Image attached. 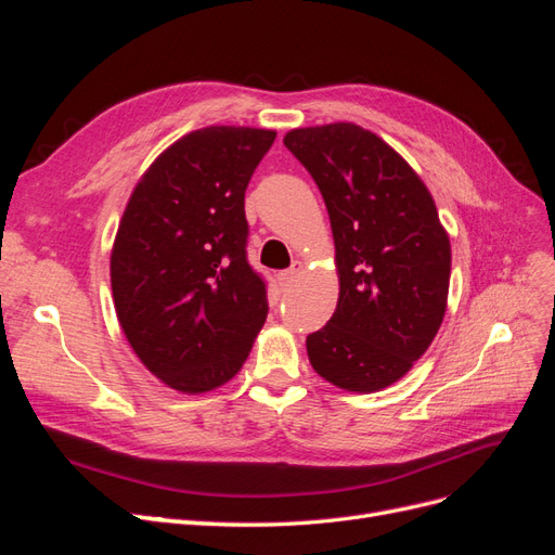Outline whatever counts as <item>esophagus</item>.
<instances>
[{"mask_svg": "<svg viewBox=\"0 0 555 555\" xmlns=\"http://www.w3.org/2000/svg\"><path fill=\"white\" fill-rule=\"evenodd\" d=\"M300 271H304V263H300V261H294V263L287 268V271H282V273H280V280H282L284 284H289V282H294V280L300 275Z\"/></svg>", "mask_w": 555, "mask_h": 555, "instance_id": "esophagus-1", "label": "esophagus"}]
</instances>
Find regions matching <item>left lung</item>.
I'll return each mask as SVG.
<instances>
[{
    "label": "left lung",
    "instance_id": "obj_1",
    "mask_svg": "<svg viewBox=\"0 0 555 555\" xmlns=\"http://www.w3.org/2000/svg\"><path fill=\"white\" fill-rule=\"evenodd\" d=\"M324 196L340 275L338 308L308 335L314 371L347 391L398 382L447 310L451 247L426 184L393 147L351 122L284 137Z\"/></svg>",
    "mask_w": 555,
    "mask_h": 555
}]
</instances>
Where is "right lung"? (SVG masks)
<instances>
[{"mask_svg": "<svg viewBox=\"0 0 555 555\" xmlns=\"http://www.w3.org/2000/svg\"><path fill=\"white\" fill-rule=\"evenodd\" d=\"M275 131L206 127L133 190L111 255L115 312L150 373L204 393L241 371L268 314L247 261L245 190Z\"/></svg>", "mask_w": 555, "mask_h": 555, "instance_id": "obj_1", "label": "right lung"}]
</instances>
